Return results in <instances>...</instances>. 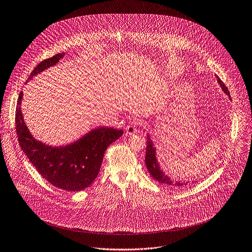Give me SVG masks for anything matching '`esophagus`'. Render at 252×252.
<instances>
[{"instance_id":"1","label":"esophagus","mask_w":252,"mask_h":252,"mask_svg":"<svg viewBox=\"0 0 252 252\" xmlns=\"http://www.w3.org/2000/svg\"><path fill=\"white\" fill-rule=\"evenodd\" d=\"M126 131L127 135H131L137 132V124L136 123H130L126 126Z\"/></svg>"}]
</instances>
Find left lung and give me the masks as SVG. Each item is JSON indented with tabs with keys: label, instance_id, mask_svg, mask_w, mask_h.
<instances>
[{
	"label": "left lung",
	"instance_id": "1",
	"mask_svg": "<svg viewBox=\"0 0 252 252\" xmlns=\"http://www.w3.org/2000/svg\"><path fill=\"white\" fill-rule=\"evenodd\" d=\"M216 77H217V82L220 85L222 91L230 97V92H229L228 88L224 85V83L219 79L218 76H216ZM147 137H148V140H147V146H146L145 163H146V166H147V169H148L149 173L157 181L166 185L167 187L174 188V189H179V188H182V187L186 186L188 182H184V181L182 182V181H179V180H172L171 178H169V176H167L163 173V171L160 169L158 161L157 159L156 147L154 146V143H153L150 136L148 135Z\"/></svg>",
	"mask_w": 252,
	"mask_h": 252
}]
</instances>
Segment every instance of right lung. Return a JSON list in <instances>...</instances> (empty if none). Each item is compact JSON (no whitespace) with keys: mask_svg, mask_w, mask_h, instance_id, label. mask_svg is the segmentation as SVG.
Listing matches in <instances>:
<instances>
[{"mask_svg":"<svg viewBox=\"0 0 252 252\" xmlns=\"http://www.w3.org/2000/svg\"><path fill=\"white\" fill-rule=\"evenodd\" d=\"M65 55L58 53L39 63L28 80L55 65ZM23 93L18 96L15 111V128L18 142L38 172L54 187L78 192L88 188L97 177L104 153L108 146L119 139L124 131L113 127L100 126L92 129L74 143L52 147L36 140L30 133L21 112Z\"/></svg>","mask_w":252,"mask_h":252,"instance_id":"obj_1","label":"right lung"}]
</instances>
